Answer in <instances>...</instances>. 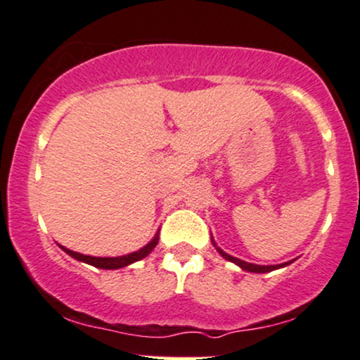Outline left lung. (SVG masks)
I'll return each mask as SVG.
<instances>
[{
    "label": "left lung",
    "mask_w": 360,
    "mask_h": 360,
    "mask_svg": "<svg viewBox=\"0 0 360 360\" xmlns=\"http://www.w3.org/2000/svg\"><path fill=\"white\" fill-rule=\"evenodd\" d=\"M211 241H213V245L216 246L214 240H211ZM216 250H218V251H219V255H221L223 258H226L228 262H233V263H236L238 266H240V268H243L245 271H251V274H266V271H274V270H276V268L287 266V265H290V263H292V262H287V263H281V265H268V266H265V265H253V263L243 262V259H240V258H235V257H231V255L224 253V251H223L221 248H219V246H216Z\"/></svg>",
    "instance_id": "obj_1"
}]
</instances>
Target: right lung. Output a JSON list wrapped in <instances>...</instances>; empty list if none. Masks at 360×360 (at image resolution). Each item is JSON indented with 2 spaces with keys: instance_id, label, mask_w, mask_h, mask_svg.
<instances>
[{
  "instance_id": "obj_1",
  "label": "right lung",
  "mask_w": 360,
  "mask_h": 360,
  "mask_svg": "<svg viewBox=\"0 0 360 360\" xmlns=\"http://www.w3.org/2000/svg\"><path fill=\"white\" fill-rule=\"evenodd\" d=\"M159 241V233H155V236L153 240L147 243L144 248L134 251V253H129V255H124V257H110V258H102V257H89V255H82V253H77V251H72L68 248H63V246H60L65 253L70 255L72 258L79 259V262H84V263H89V265L92 266H97V268H102V270H117V268H124L127 265H131L134 262H139V259L146 258L147 255L150 253L155 248V245H158Z\"/></svg>"
}]
</instances>
